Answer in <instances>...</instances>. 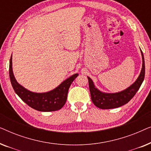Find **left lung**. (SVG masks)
Masks as SVG:
<instances>
[{
	"mask_svg": "<svg viewBox=\"0 0 151 151\" xmlns=\"http://www.w3.org/2000/svg\"><path fill=\"white\" fill-rule=\"evenodd\" d=\"M141 53L142 56V68L141 73L136 81L131 86L122 91L115 93H106L101 92L98 88L95 87L92 80L88 77L91 100L97 107L102 109L117 108V107L126 104L133 98V96L141 86L144 81V76H145V63H144V55L142 50Z\"/></svg>",
	"mask_w": 151,
	"mask_h": 151,
	"instance_id": "1",
	"label": "left lung"
}]
</instances>
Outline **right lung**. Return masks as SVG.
Returning <instances> with one entry per match:
<instances>
[{"instance_id": "right-lung-1", "label": "right lung", "mask_w": 151, "mask_h": 151, "mask_svg": "<svg viewBox=\"0 0 151 151\" xmlns=\"http://www.w3.org/2000/svg\"><path fill=\"white\" fill-rule=\"evenodd\" d=\"M12 58L9 60V78L16 93L20 99L32 109L39 111H55L62 109L66 103L67 93L71 84L78 74L76 73L63 81L51 91L34 93L24 88L16 81L12 71Z\"/></svg>"}]
</instances>
